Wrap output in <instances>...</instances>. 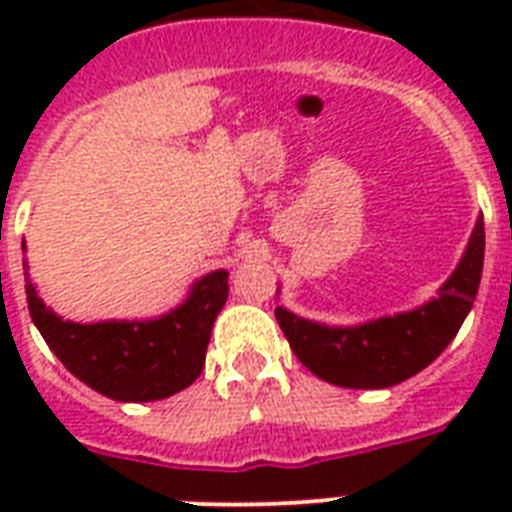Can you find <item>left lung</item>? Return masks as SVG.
Wrapping results in <instances>:
<instances>
[{
  "label": "left lung",
  "instance_id": "obj_1",
  "mask_svg": "<svg viewBox=\"0 0 512 512\" xmlns=\"http://www.w3.org/2000/svg\"><path fill=\"white\" fill-rule=\"evenodd\" d=\"M481 271L484 217H478L460 265L430 303L358 327L316 324L279 305L276 321L295 356L321 380L340 388H390L422 372L444 353L473 308Z\"/></svg>",
  "mask_w": 512,
  "mask_h": 512
}]
</instances>
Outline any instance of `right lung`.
I'll return each mask as SVG.
<instances>
[{
    "mask_svg": "<svg viewBox=\"0 0 512 512\" xmlns=\"http://www.w3.org/2000/svg\"><path fill=\"white\" fill-rule=\"evenodd\" d=\"M28 313L44 342L84 385L114 401H159L188 388L204 369L209 335L228 300V271L201 276L175 311L146 321H63L26 273Z\"/></svg>",
    "mask_w": 512,
    "mask_h": 512,
    "instance_id": "add662e5",
    "label": "right lung"
}]
</instances>
